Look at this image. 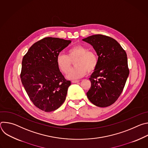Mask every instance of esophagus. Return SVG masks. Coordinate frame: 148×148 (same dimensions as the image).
Returning a JSON list of instances; mask_svg holds the SVG:
<instances>
[{
  "instance_id": "34e87169",
  "label": "esophagus",
  "mask_w": 148,
  "mask_h": 148,
  "mask_svg": "<svg viewBox=\"0 0 148 148\" xmlns=\"http://www.w3.org/2000/svg\"><path fill=\"white\" fill-rule=\"evenodd\" d=\"M79 80H72L71 81V82H73V83H76V82H79Z\"/></svg>"
}]
</instances>
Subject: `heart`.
<instances>
[{
  "label": "heart",
  "instance_id": "heart-1",
  "mask_svg": "<svg viewBox=\"0 0 148 148\" xmlns=\"http://www.w3.org/2000/svg\"><path fill=\"white\" fill-rule=\"evenodd\" d=\"M75 61L76 67L67 75L69 79H77L87 74V72H94L98 66V58L97 54L83 45H77L68 50V55L59 54L56 58L57 65L59 70L66 74L72 63Z\"/></svg>",
  "mask_w": 148,
  "mask_h": 148
}]
</instances>
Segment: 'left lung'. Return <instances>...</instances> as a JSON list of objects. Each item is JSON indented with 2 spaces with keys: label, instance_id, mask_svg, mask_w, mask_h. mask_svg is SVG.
<instances>
[{
  "label": "left lung",
  "instance_id": "left-lung-1",
  "mask_svg": "<svg viewBox=\"0 0 148 148\" xmlns=\"http://www.w3.org/2000/svg\"><path fill=\"white\" fill-rule=\"evenodd\" d=\"M82 40L90 44L98 56L87 96L97 107L110 106L121 94L130 74L127 55L117 41L107 36L95 34Z\"/></svg>",
  "mask_w": 148,
  "mask_h": 148
}]
</instances>
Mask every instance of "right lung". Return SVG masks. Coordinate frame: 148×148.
<instances>
[{
  "label": "right lung",
  "instance_id": "1",
  "mask_svg": "<svg viewBox=\"0 0 148 148\" xmlns=\"http://www.w3.org/2000/svg\"><path fill=\"white\" fill-rule=\"evenodd\" d=\"M71 42L46 37L33 44L23 58L21 81L30 100L42 111L56 110L66 98L71 81L60 72L56 58Z\"/></svg>",
  "mask_w": 148,
  "mask_h": 148
}]
</instances>
